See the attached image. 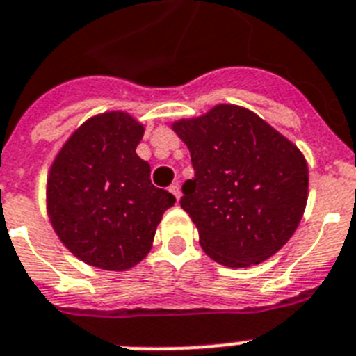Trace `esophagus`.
<instances>
[{
  "mask_svg": "<svg viewBox=\"0 0 356 356\" xmlns=\"http://www.w3.org/2000/svg\"><path fill=\"white\" fill-rule=\"evenodd\" d=\"M170 192L173 193V195H175V199H181V188H179V184H172V186H170Z\"/></svg>",
  "mask_w": 356,
  "mask_h": 356,
  "instance_id": "obj_1",
  "label": "esophagus"
}]
</instances>
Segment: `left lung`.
I'll list each match as a JSON object with an SVG mask.
<instances>
[{
	"instance_id": "left-lung-1",
	"label": "left lung",
	"mask_w": 356,
	"mask_h": 356,
	"mask_svg": "<svg viewBox=\"0 0 356 356\" xmlns=\"http://www.w3.org/2000/svg\"><path fill=\"white\" fill-rule=\"evenodd\" d=\"M172 129L190 149L195 177L183 184L181 208L204 252L225 267H250L287 243L309 195L307 161L298 146L234 104Z\"/></svg>"
}]
</instances>
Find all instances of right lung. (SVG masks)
<instances>
[{"instance_id": "right-lung-1", "label": "right lung", "mask_w": 356, "mask_h": 356, "mask_svg": "<svg viewBox=\"0 0 356 356\" xmlns=\"http://www.w3.org/2000/svg\"><path fill=\"white\" fill-rule=\"evenodd\" d=\"M144 126L126 111L88 118L65 140L47 177V213L69 252L102 270H128L152 250L175 197L149 181L135 149Z\"/></svg>"}]
</instances>
